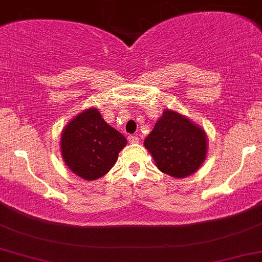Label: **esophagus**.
I'll use <instances>...</instances> for the list:
<instances>
[{"instance_id": "obj_1", "label": "esophagus", "mask_w": 262, "mask_h": 262, "mask_svg": "<svg viewBox=\"0 0 262 262\" xmlns=\"http://www.w3.org/2000/svg\"><path fill=\"white\" fill-rule=\"evenodd\" d=\"M128 140H129V142L133 143V144H134V143L139 142V137H138V136H129V137H128Z\"/></svg>"}]
</instances>
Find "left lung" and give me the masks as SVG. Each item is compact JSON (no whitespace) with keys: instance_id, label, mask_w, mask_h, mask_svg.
<instances>
[{"instance_id":"8db88e82","label":"left lung","mask_w":262,"mask_h":262,"mask_svg":"<svg viewBox=\"0 0 262 262\" xmlns=\"http://www.w3.org/2000/svg\"><path fill=\"white\" fill-rule=\"evenodd\" d=\"M144 145L158 169L174 178L195 173L206 155L205 132L173 111H164Z\"/></svg>"}]
</instances>
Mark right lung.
Wrapping results in <instances>:
<instances>
[{
  "label": "right lung",
  "instance_id": "1",
  "mask_svg": "<svg viewBox=\"0 0 262 262\" xmlns=\"http://www.w3.org/2000/svg\"><path fill=\"white\" fill-rule=\"evenodd\" d=\"M125 144L124 136L105 123L98 109L92 108L66 126L61 150L74 174L82 179L96 180L111 170Z\"/></svg>",
  "mask_w": 262,
  "mask_h": 262
}]
</instances>
